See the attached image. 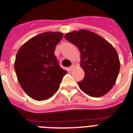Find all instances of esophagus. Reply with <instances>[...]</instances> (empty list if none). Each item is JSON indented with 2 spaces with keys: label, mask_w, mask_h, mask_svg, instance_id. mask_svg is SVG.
<instances>
[{
  "label": "esophagus",
  "mask_w": 133,
  "mask_h": 133,
  "mask_svg": "<svg viewBox=\"0 0 133 133\" xmlns=\"http://www.w3.org/2000/svg\"><path fill=\"white\" fill-rule=\"evenodd\" d=\"M75 65L73 64V65H72L70 67V68H69V69H70V70L72 71V70H73L74 69H75Z\"/></svg>",
  "instance_id": "34e87169"
}]
</instances>
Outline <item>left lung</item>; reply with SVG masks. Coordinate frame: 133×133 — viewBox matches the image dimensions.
<instances>
[{"label":"left lung","instance_id":"1","mask_svg":"<svg viewBox=\"0 0 133 133\" xmlns=\"http://www.w3.org/2000/svg\"><path fill=\"white\" fill-rule=\"evenodd\" d=\"M65 38L79 48L80 66L85 77L78 85L85 94L94 97H102L116 83L120 70L117 52L103 37L87 30L67 33Z\"/></svg>","mask_w":133,"mask_h":133}]
</instances>
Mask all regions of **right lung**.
Instances as JSON below:
<instances>
[{"mask_svg": "<svg viewBox=\"0 0 133 133\" xmlns=\"http://www.w3.org/2000/svg\"><path fill=\"white\" fill-rule=\"evenodd\" d=\"M63 34L46 32L32 37L18 50L14 69L20 85L36 101L48 99L58 88L67 71L58 64L55 47Z\"/></svg>", "mask_w": 133, "mask_h": 133, "instance_id": "right-lung-1", "label": "right lung"}]
</instances>
